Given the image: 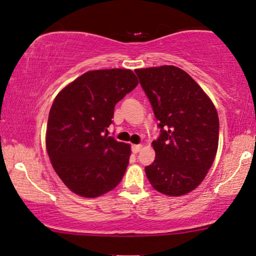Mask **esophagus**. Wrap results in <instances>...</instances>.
<instances>
[{
	"label": "esophagus",
	"instance_id": "1",
	"mask_svg": "<svg viewBox=\"0 0 256 256\" xmlns=\"http://www.w3.org/2000/svg\"><path fill=\"white\" fill-rule=\"evenodd\" d=\"M141 148H142L141 144H132V146H131V150H132L133 154H138V152L141 150Z\"/></svg>",
	"mask_w": 256,
	"mask_h": 256
}]
</instances>
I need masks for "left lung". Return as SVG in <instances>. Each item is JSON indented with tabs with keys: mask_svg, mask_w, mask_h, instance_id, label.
I'll return each instance as SVG.
<instances>
[{
	"mask_svg": "<svg viewBox=\"0 0 256 256\" xmlns=\"http://www.w3.org/2000/svg\"><path fill=\"white\" fill-rule=\"evenodd\" d=\"M158 120L155 160L144 168L150 185L166 196L190 192L204 180L218 146L220 120L210 98L172 66L136 70Z\"/></svg>",
	"mask_w": 256,
	"mask_h": 256,
	"instance_id": "1",
	"label": "left lung"
}]
</instances>
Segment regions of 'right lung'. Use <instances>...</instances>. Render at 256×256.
<instances>
[{
    "instance_id": "obj_1",
    "label": "right lung",
    "mask_w": 256,
    "mask_h": 256,
    "mask_svg": "<svg viewBox=\"0 0 256 256\" xmlns=\"http://www.w3.org/2000/svg\"><path fill=\"white\" fill-rule=\"evenodd\" d=\"M138 85L131 70L88 71L60 92L49 112L46 147L72 192L96 198L120 184L131 148L108 136L114 109Z\"/></svg>"
}]
</instances>
